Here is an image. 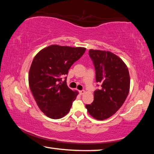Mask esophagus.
Listing matches in <instances>:
<instances>
[{
    "label": "esophagus",
    "instance_id": "34e87169",
    "mask_svg": "<svg viewBox=\"0 0 154 154\" xmlns=\"http://www.w3.org/2000/svg\"><path fill=\"white\" fill-rule=\"evenodd\" d=\"M79 93H80V94H83L85 93V90H80L79 91Z\"/></svg>",
    "mask_w": 154,
    "mask_h": 154
}]
</instances>
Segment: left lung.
Segmentation results:
<instances>
[{
	"mask_svg": "<svg viewBox=\"0 0 154 154\" xmlns=\"http://www.w3.org/2000/svg\"><path fill=\"white\" fill-rule=\"evenodd\" d=\"M89 56L95 68L96 81L101 88L94 91L93 103L85 107L94 118L104 120L119 110L128 95V69L121 58L110 51L90 49Z\"/></svg>",
	"mask_w": 154,
	"mask_h": 154,
	"instance_id": "8db88e82",
	"label": "left lung"
}]
</instances>
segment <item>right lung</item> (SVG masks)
<instances>
[{
    "mask_svg": "<svg viewBox=\"0 0 154 154\" xmlns=\"http://www.w3.org/2000/svg\"><path fill=\"white\" fill-rule=\"evenodd\" d=\"M84 48L51 45L43 49L34 58L28 82L41 111L51 119H60L69 113L78 92L67 86L66 77L74 62L85 53Z\"/></svg>",
    "mask_w": 154,
    "mask_h": 154,
    "instance_id": "obj_1",
    "label": "right lung"
}]
</instances>
